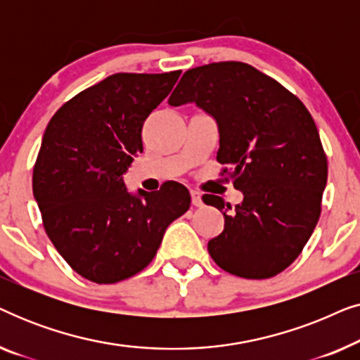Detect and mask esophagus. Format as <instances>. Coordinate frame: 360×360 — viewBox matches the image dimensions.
Listing matches in <instances>:
<instances>
[{
  "mask_svg": "<svg viewBox=\"0 0 360 360\" xmlns=\"http://www.w3.org/2000/svg\"><path fill=\"white\" fill-rule=\"evenodd\" d=\"M191 205L193 206H201L203 205V201H201V195L198 193V191H195V190H191Z\"/></svg>",
  "mask_w": 360,
  "mask_h": 360,
  "instance_id": "obj_1",
  "label": "esophagus"
}]
</instances>
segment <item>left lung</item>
Masks as SVG:
<instances>
[{
  "mask_svg": "<svg viewBox=\"0 0 360 360\" xmlns=\"http://www.w3.org/2000/svg\"><path fill=\"white\" fill-rule=\"evenodd\" d=\"M185 103L218 122L216 160L233 169L234 188L244 195L233 213L221 196L203 195L224 216L210 255L238 277H274L298 257L321 214L328 160L311 115L277 80L243 62L186 70L169 98L170 106Z\"/></svg>",
  "mask_w": 360,
  "mask_h": 360,
  "instance_id": "1",
  "label": "left lung"
}]
</instances>
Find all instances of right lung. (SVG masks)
I'll return each mask as SVG.
<instances>
[{
	"instance_id": "obj_1",
	"label": "right lung",
	"mask_w": 360,
	"mask_h": 360,
	"mask_svg": "<svg viewBox=\"0 0 360 360\" xmlns=\"http://www.w3.org/2000/svg\"><path fill=\"white\" fill-rule=\"evenodd\" d=\"M181 70L115 73L67 101L44 132L32 191L44 229L83 278L116 283L155 257L172 221L190 208L181 184L132 195L122 175L142 152V126Z\"/></svg>"
}]
</instances>
